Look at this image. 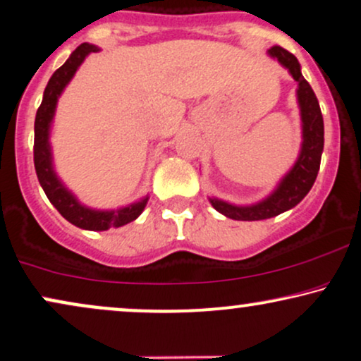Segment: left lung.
<instances>
[{
  "label": "left lung",
  "mask_w": 361,
  "mask_h": 361,
  "mask_svg": "<svg viewBox=\"0 0 361 361\" xmlns=\"http://www.w3.org/2000/svg\"><path fill=\"white\" fill-rule=\"evenodd\" d=\"M268 54L271 58H276L295 81H298V97L300 115H302V128H303V143L302 152L296 159L293 168L286 173L285 178L276 186V190L264 198L263 202L250 207H236L221 200L209 198L213 208L220 212L231 220L241 221H255V220H267L273 218L283 212H288L296 207L307 193L312 190V186L317 180L318 170H320L322 153H323V116L318 99L314 97L312 86L303 78L302 70H300L298 59L295 54L286 51L281 47H273L268 49Z\"/></svg>",
  "instance_id": "obj_1"
}]
</instances>
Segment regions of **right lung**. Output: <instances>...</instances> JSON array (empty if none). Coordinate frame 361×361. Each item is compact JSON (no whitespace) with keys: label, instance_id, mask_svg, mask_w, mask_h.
Here are the masks:
<instances>
[{"label":"right lung","instance_id":"add662e5","mask_svg":"<svg viewBox=\"0 0 361 361\" xmlns=\"http://www.w3.org/2000/svg\"><path fill=\"white\" fill-rule=\"evenodd\" d=\"M98 51L93 44L83 43L80 44L71 56L66 59L63 66H59L53 76L49 78L47 88H44L43 102H41L38 111H36L35 120V170L38 175L41 188L44 190L48 200L51 202L54 208L61 213V216L73 223L75 226L83 228V230L91 231H104L108 228H118L126 225V223L136 220L143 212L148 203V196L138 203L128 204L125 208L111 209V212H99V209H91L83 207L76 196L68 191L65 185L59 181L56 173L53 170V158H51V147H49V128L54 116V109L59 94L63 93L65 86L70 83V80L75 76L76 70L85 58L90 53Z\"/></svg>","mask_w":361,"mask_h":361}]
</instances>
